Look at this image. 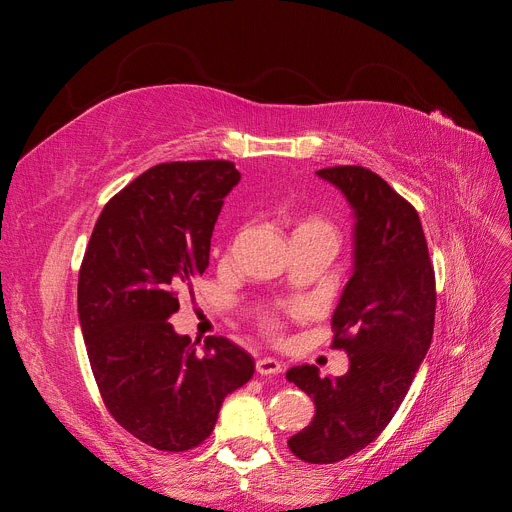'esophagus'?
I'll return each instance as SVG.
<instances>
[{"mask_svg":"<svg viewBox=\"0 0 512 512\" xmlns=\"http://www.w3.org/2000/svg\"><path fill=\"white\" fill-rule=\"evenodd\" d=\"M282 369H284V363L273 359V356H262V359L256 361V371L260 376H275L280 374Z\"/></svg>","mask_w":512,"mask_h":512,"instance_id":"esophagus-1","label":"esophagus"}]
</instances>
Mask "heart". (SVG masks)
Wrapping results in <instances>:
<instances>
[{
	"label": "heart",
	"instance_id": "heart-1",
	"mask_svg": "<svg viewBox=\"0 0 512 512\" xmlns=\"http://www.w3.org/2000/svg\"><path fill=\"white\" fill-rule=\"evenodd\" d=\"M301 226H327L324 222H320V220H316V218H312V220H307V222H303Z\"/></svg>",
	"mask_w": 512,
	"mask_h": 512
}]
</instances>
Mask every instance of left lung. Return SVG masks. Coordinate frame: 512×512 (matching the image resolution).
<instances>
[{
  "label": "left lung",
  "mask_w": 512,
  "mask_h": 512,
  "mask_svg": "<svg viewBox=\"0 0 512 512\" xmlns=\"http://www.w3.org/2000/svg\"><path fill=\"white\" fill-rule=\"evenodd\" d=\"M316 175L344 194L354 215L352 275L333 312V346L350 369L320 378L316 365L286 371L316 414L288 440L307 463H335L374 442L404 401L431 346L436 275L416 209L363 166Z\"/></svg>",
  "instance_id": "1"
}]
</instances>
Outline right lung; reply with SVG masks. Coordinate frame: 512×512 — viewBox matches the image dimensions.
<instances>
[{"instance_id":"1","label":"right lung","mask_w":512,"mask_h":512,"mask_svg":"<svg viewBox=\"0 0 512 512\" xmlns=\"http://www.w3.org/2000/svg\"><path fill=\"white\" fill-rule=\"evenodd\" d=\"M241 175L232 162H166L108 200L79 273V322L91 371L115 421L181 453L205 442L222 401L254 376L226 337L203 352L168 318L177 292L209 267L215 220Z\"/></svg>"}]
</instances>
